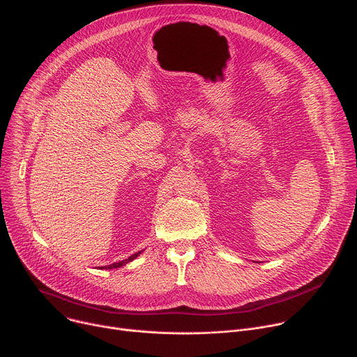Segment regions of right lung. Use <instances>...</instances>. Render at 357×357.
Returning a JSON list of instances; mask_svg holds the SVG:
<instances>
[{"instance_id":"obj_1","label":"right lung","mask_w":357,"mask_h":357,"mask_svg":"<svg viewBox=\"0 0 357 357\" xmlns=\"http://www.w3.org/2000/svg\"><path fill=\"white\" fill-rule=\"evenodd\" d=\"M141 254V251H138V252H135V254H132V256H130L128 259H126V260H123V261H120V263H114V264H112V266H107V267H105V268H119V267H121V266H124V264H127V263H130V261H132L135 257H138ZM103 268V267H101Z\"/></svg>"}]
</instances>
